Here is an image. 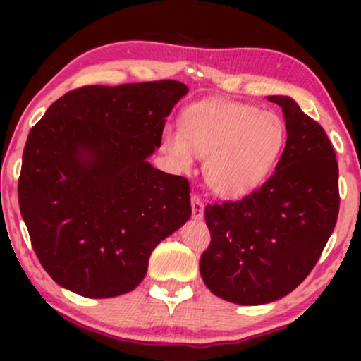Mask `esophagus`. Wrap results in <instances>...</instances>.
<instances>
[{
	"label": "esophagus",
	"mask_w": 361,
	"mask_h": 361,
	"mask_svg": "<svg viewBox=\"0 0 361 361\" xmlns=\"http://www.w3.org/2000/svg\"><path fill=\"white\" fill-rule=\"evenodd\" d=\"M192 215L195 221L204 219V202H202V198L197 197V195L192 197Z\"/></svg>",
	"instance_id": "1"
}]
</instances>
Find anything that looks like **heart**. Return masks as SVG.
I'll use <instances>...</instances> for the list:
<instances>
[{
  "label": "heart",
  "instance_id": "obj_1",
  "mask_svg": "<svg viewBox=\"0 0 361 361\" xmlns=\"http://www.w3.org/2000/svg\"><path fill=\"white\" fill-rule=\"evenodd\" d=\"M287 140L279 114L231 100L195 103L180 130L166 128L163 147L178 168H192L193 154L205 157L207 185L224 198H241L259 188L279 163Z\"/></svg>",
  "mask_w": 361,
  "mask_h": 361
}]
</instances>
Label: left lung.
<instances>
[{"mask_svg":"<svg viewBox=\"0 0 361 361\" xmlns=\"http://www.w3.org/2000/svg\"><path fill=\"white\" fill-rule=\"evenodd\" d=\"M283 111L287 142L275 173L239 202L205 207L212 241L200 275L214 295L261 305L295 290L336 226L338 163L324 128L290 97H268Z\"/></svg>","mask_w":361,"mask_h":361,"instance_id":"8db88e82","label":"left lung"}]
</instances>
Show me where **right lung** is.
<instances>
[{
  "mask_svg": "<svg viewBox=\"0 0 361 361\" xmlns=\"http://www.w3.org/2000/svg\"><path fill=\"white\" fill-rule=\"evenodd\" d=\"M186 93L178 81L85 86L32 127L20 212L57 285L88 299L130 292L157 244L188 221V180L149 163Z\"/></svg>",
  "mask_w": 361,
  "mask_h": 361,
  "instance_id": "add662e5",
  "label": "right lung"
}]
</instances>
